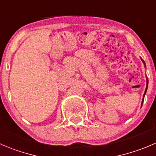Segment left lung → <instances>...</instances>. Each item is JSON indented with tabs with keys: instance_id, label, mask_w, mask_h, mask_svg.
<instances>
[{
	"instance_id": "1",
	"label": "left lung",
	"mask_w": 156,
	"mask_h": 156,
	"mask_svg": "<svg viewBox=\"0 0 156 156\" xmlns=\"http://www.w3.org/2000/svg\"><path fill=\"white\" fill-rule=\"evenodd\" d=\"M142 62H143V63L144 64H145V62H144V60H142ZM146 65V64H145ZM147 88H148V80H147V87H146V91H145V93H144V96H143V99H142V103H143V100H144V97H145V95H146V91H147Z\"/></svg>"
}]
</instances>
